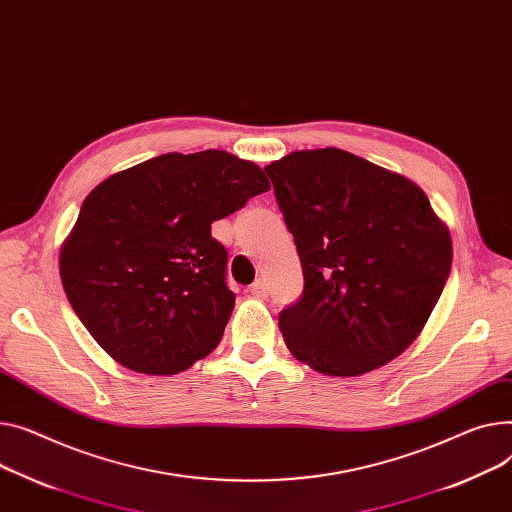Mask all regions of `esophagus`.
Instances as JSON below:
<instances>
[{
    "instance_id": "34e87169",
    "label": "esophagus",
    "mask_w": 512,
    "mask_h": 512,
    "mask_svg": "<svg viewBox=\"0 0 512 512\" xmlns=\"http://www.w3.org/2000/svg\"><path fill=\"white\" fill-rule=\"evenodd\" d=\"M249 292H251L253 296H257V298H265V296H267V292H269V288H267V282H265L263 278L255 280V282L249 286Z\"/></svg>"
}]
</instances>
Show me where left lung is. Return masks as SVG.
<instances>
[{
	"mask_svg": "<svg viewBox=\"0 0 512 512\" xmlns=\"http://www.w3.org/2000/svg\"><path fill=\"white\" fill-rule=\"evenodd\" d=\"M298 249L304 292L280 313L292 356L360 377L414 344L449 278L453 245L426 193L339 148L265 166Z\"/></svg>",
	"mask_w": 512,
	"mask_h": 512,
	"instance_id": "8db88e82",
	"label": "left lung"
}]
</instances>
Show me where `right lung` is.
Segmentation results:
<instances>
[{
	"label": "right lung",
	"instance_id": "obj_1",
	"mask_svg": "<svg viewBox=\"0 0 512 512\" xmlns=\"http://www.w3.org/2000/svg\"><path fill=\"white\" fill-rule=\"evenodd\" d=\"M267 189L255 162L224 150L168 152L96 185L59 253L67 300L96 344L156 377L206 358L234 309L212 222Z\"/></svg>",
	"mask_w": 512,
	"mask_h": 512
}]
</instances>
